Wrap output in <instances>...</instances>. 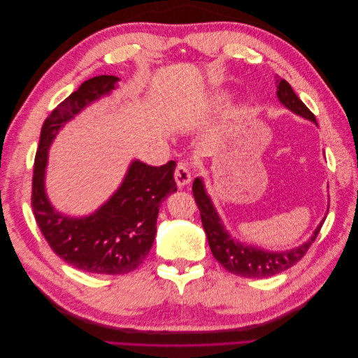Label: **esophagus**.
I'll use <instances>...</instances> for the list:
<instances>
[{"mask_svg": "<svg viewBox=\"0 0 358 358\" xmlns=\"http://www.w3.org/2000/svg\"><path fill=\"white\" fill-rule=\"evenodd\" d=\"M192 173H191V166L188 162H179L176 170H175V180L178 183L179 188L187 187L188 183L191 182Z\"/></svg>", "mask_w": 358, "mask_h": 358, "instance_id": "1", "label": "esophagus"}]
</instances>
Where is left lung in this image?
<instances>
[{"label":"left lung","mask_w":358,"mask_h":358,"mask_svg":"<svg viewBox=\"0 0 358 358\" xmlns=\"http://www.w3.org/2000/svg\"><path fill=\"white\" fill-rule=\"evenodd\" d=\"M276 90V95L280 104L287 107L289 112L300 117H305L317 125L315 116L305 106V103L299 99L296 92L292 91L291 85L287 80L278 79ZM192 192L199 206L203 229L206 231V236H208L210 251L216 258V262L225 270H229L230 273L243 278H268L284 272V270L299 263L300 258L308 252L312 242L315 241V237L318 236L324 224V220H326L322 218V221L317 225V229L313 230L312 236L305 243L292 249H287V251H267L264 248L239 242L230 234V231L225 229L221 216L218 210H216L201 178L194 179Z\"/></svg>","instance_id":"8db88e82"}]
</instances>
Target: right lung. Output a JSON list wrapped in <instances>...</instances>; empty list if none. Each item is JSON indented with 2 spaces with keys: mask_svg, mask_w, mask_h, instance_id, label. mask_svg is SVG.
<instances>
[{
  "mask_svg": "<svg viewBox=\"0 0 358 358\" xmlns=\"http://www.w3.org/2000/svg\"><path fill=\"white\" fill-rule=\"evenodd\" d=\"M117 82L116 76H96L52 110L41 127L32 178V210L53 252L76 268L99 275H124L143 263L155 241L159 206L178 191L175 161L152 167L133 159L119 188L92 213L71 216L50 203L46 167L53 140L74 116L117 90Z\"/></svg>",
  "mask_w": 358,
  "mask_h": 358,
  "instance_id": "add662e5",
  "label": "right lung"
}]
</instances>
